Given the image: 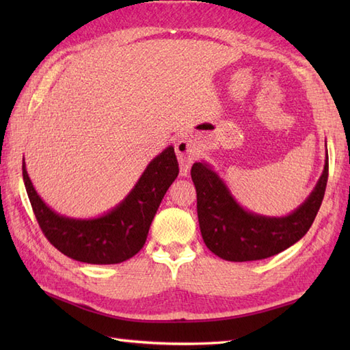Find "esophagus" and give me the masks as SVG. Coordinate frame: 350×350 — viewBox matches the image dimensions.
<instances>
[{"label":"esophagus","instance_id":"obj_1","mask_svg":"<svg viewBox=\"0 0 350 350\" xmlns=\"http://www.w3.org/2000/svg\"><path fill=\"white\" fill-rule=\"evenodd\" d=\"M176 153L180 161V176L187 177L189 174L191 163L196 159V147L189 138H180L176 143Z\"/></svg>","mask_w":350,"mask_h":350}]
</instances>
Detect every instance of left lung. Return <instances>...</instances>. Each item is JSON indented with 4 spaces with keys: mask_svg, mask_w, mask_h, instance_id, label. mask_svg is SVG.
I'll return each mask as SVG.
<instances>
[{
    "mask_svg": "<svg viewBox=\"0 0 350 350\" xmlns=\"http://www.w3.org/2000/svg\"><path fill=\"white\" fill-rule=\"evenodd\" d=\"M328 154L316 188L287 217H262L245 211L226 183L206 162L191 168L197 189V213L206 247L228 262H252L272 257L304 237L321 209L328 182Z\"/></svg>",
    "mask_w": 350,
    "mask_h": 350,
    "instance_id": "8db88e82",
    "label": "left lung"
}]
</instances>
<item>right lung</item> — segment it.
<instances>
[{
  "mask_svg": "<svg viewBox=\"0 0 350 350\" xmlns=\"http://www.w3.org/2000/svg\"><path fill=\"white\" fill-rule=\"evenodd\" d=\"M177 174L179 163L170 146L148 163L128 197L113 211L99 218L73 219L55 213L37 196L22 162L27 194L43 234L64 256L90 265L122 263L144 247L154 213Z\"/></svg>",
  "mask_w": 350,
  "mask_h": 350,
  "instance_id": "add662e5",
  "label": "right lung"
}]
</instances>
